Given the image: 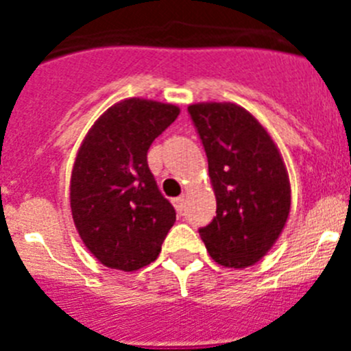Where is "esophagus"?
Segmentation results:
<instances>
[{
    "mask_svg": "<svg viewBox=\"0 0 351 351\" xmlns=\"http://www.w3.org/2000/svg\"><path fill=\"white\" fill-rule=\"evenodd\" d=\"M172 204H173V207L178 209V213H182V210H184V206H186V197H184V195H182V197L173 198Z\"/></svg>",
    "mask_w": 351,
    "mask_h": 351,
    "instance_id": "34e87169",
    "label": "esophagus"
}]
</instances>
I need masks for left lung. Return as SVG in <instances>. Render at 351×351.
Listing matches in <instances>:
<instances>
[{
  "mask_svg": "<svg viewBox=\"0 0 351 351\" xmlns=\"http://www.w3.org/2000/svg\"><path fill=\"white\" fill-rule=\"evenodd\" d=\"M209 161L216 216L200 228L210 258L223 267L255 265L287 225L291 190L280 149L246 108L232 101L188 107Z\"/></svg>",
  "mask_w": 351,
  "mask_h": 351,
  "instance_id": "1",
  "label": "left lung"
}]
</instances>
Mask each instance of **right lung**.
I'll list each match as a JSON object with an SVG mask.
<instances>
[{
	"label": "right lung",
	"mask_w": 351,
	"mask_h": 351,
	"mask_svg": "<svg viewBox=\"0 0 351 351\" xmlns=\"http://www.w3.org/2000/svg\"><path fill=\"white\" fill-rule=\"evenodd\" d=\"M179 112L178 105L126 98L108 107L80 144L70 179L71 218L105 267L133 272L160 255L176 210L158 190L147 151Z\"/></svg>",
	"instance_id": "obj_1"
}]
</instances>
